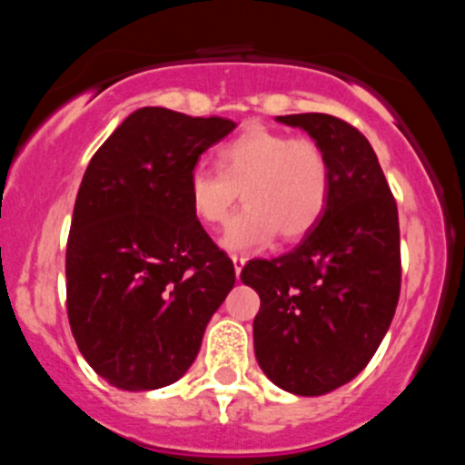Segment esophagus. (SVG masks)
Instances as JSON below:
<instances>
[{
	"label": "esophagus",
	"instance_id": "esophagus-1",
	"mask_svg": "<svg viewBox=\"0 0 465 465\" xmlns=\"http://www.w3.org/2000/svg\"><path fill=\"white\" fill-rule=\"evenodd\" d=\"M244 262H246L244 256H232V265H235L237 279H240V272H242V268H244Z\"/></svg>",
	"mask_w": 465,
	"mask_h": 465
}]
</instances>
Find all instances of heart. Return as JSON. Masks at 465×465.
Returning a JSON list of instances; mask_svg holds the SVG:
<instances>
[{
	"label": "heart",
	"instance_id": "heart-1",
	"mask_svg": "<svg viewBox=\"0 0 465 465\" xmlns=\"http://www.w3.org/2000/svg\"><path fill=\"white\" fill-rule=\"evenodd\" d=\"M215 172L188 176V203L209 228L228 221L237 193L246 207L230 221L223 246L230 252L262 249L277 237H305L326 212L331 163L314 139L291 137L265 125H249L213 153Z\"/></svg>",
	"mask_w": 465,
	"mask_h": 465
}]
</instances>
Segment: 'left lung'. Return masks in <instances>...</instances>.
Returning a JSON list of instances; mask_svg holds the SVG:
<instances>
[{
  "label": "left lung",
  "instance_id": "1",
  "mask_svg": "<svg viewBox=\"0 0 465 465\" xmlns=\"http://www.w3.org/2000/svg\"><path fill=\"white\" fill-rule=\"evenodd\" d=\"M331 163V195L293 252L249 261L242 282L261 295L253 349L283 391L323 396L371 363L401 295L398 209L371 142L328 114H291Z\"/></svg>",
  "mask_w": 465,
  "mask_h": 465
}]
</instances>
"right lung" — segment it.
I'll use <instances>...</instances> for the list:
<instances>
[{"mask_svg":"<svg viewBox=\"0 0 465 465\" xmlns=\"http://www.w3.org/2000/svg\"><path fill=\"white\" fill-rule=\"evenodd\" d=\"M235 130L143 106L90 160L67 240V316L90 368L125 391L182 380L235 286L188 203L197 158Z\"/></svg>","mask_w":465,"mask_h":465,"instance_id":"1","label":"right lung"}]
</instances>
